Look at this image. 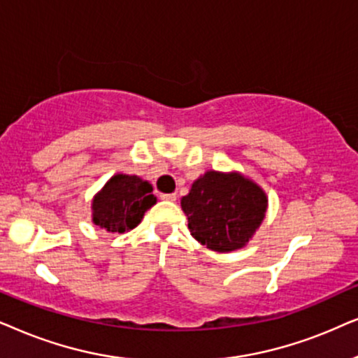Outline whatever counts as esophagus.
<instances>
[{
  "label": "esophagus",
  "instance_id": "34e87169",
  "mask_svg": "<svg viewBox=\"0 0 358 358\" xmlns=\"http://www.w3.org/2000/svg\"><path fill=\"white\" fill-rule=\"evenodd\" d=\"M162 199H165V201H176V193H164L160 194Z\"/></svg>",
  "mask_w": 358,
  "mask_h": 358
}]
</instances>
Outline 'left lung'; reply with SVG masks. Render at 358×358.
I'll list each match as a JSON object with an SVG mask.
<instances>
[{
	"label": "left lung",
	"mask_w": 358,
	"mask_h": 358,
	"mask_svg": "<svg viewBox=\"0 0 358 358\" xmlns=\"http://www.w3.org/2000/svg\"><path fill=\"white\" fill-rule=\"evenodd\" d=\"M266 206L264 189L237 171L209 170L182 198L189 232L214 252L242 249L260 227Z\"/></svg>",
	"instance_id": "1"
}]
</instances>
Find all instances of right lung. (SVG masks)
<instances>
[{"label":"right lung","mask_w":358,"mask_h":358,"mask_svg":"<svg viewBox=\"0 0 358 358\" xmlns=\"http://www.w3.org/2000/svg\"><path fill=\"white\" fill-rule=\"evenodd\" d=\"M155 203L149 182L137 175L117 173L93 198V222L108 232L122 234L139 226L147 209Z\"/></svg>","instance_id":"add662e5"}]
</instances>
